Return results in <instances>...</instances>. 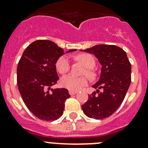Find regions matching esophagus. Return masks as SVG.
Wrapping results in <instances>:
<instances>
[{"instance_id":"34e87169","label":"esophagus","mask_w":148,"mask_h":148,"mask_svg":"<svg viewBox=\"0 0 148 148\" xmlns=\"http://www.w3.org/2000/svg\"><path fill=\"white\" fill-rule=\"evenodd\" d=\"M69 94L71 95V96H72V95H74V94H77V91H69Z\"/></svg>"}]
</instances>
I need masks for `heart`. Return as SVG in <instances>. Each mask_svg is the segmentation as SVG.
Here are the masks:
<instances>
[{"mask_svg": "<svg viewBox=\"0 0 148 148\" xmlns=\"http://www.w3.org/2000/svg\"><path fill=\"white\" fill-rule=\"evenodd\" d=\"M77 60L84 64L87 68L84 74H87L90 78L94 79L96 77L94 71L92 69L96 65V61L94 57L89 54L84 53L77 56ZM70 60L67 56H62L57 60L56 62V67L60 74H66L69 71ZM88 78L86 77H78L72 74H68L64 76L61 79L62 86L67 88L70 91H78L82 87L88 84Z\"/></svg>", "mask_w": 148, "mask_h": 148, "instance_id": "heart-1", "label": "heart"}]
</instances>
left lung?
<instances>
[{
    "label": "left lung",
    "instance_id": "1",
    "mask_svg": "<svg viewBox=\"0 0 148 148\" xmlns=\"http://www.w3.org/2000/svg\"><path fill=\"white\" fill-rule=\"evenodd\" d=\"M84 52L94 54L101 64L100 79L93 86L99 88L88 95L82 110L88 117L103 119L111 116L123 101L131 82V64L119 47L98 45ZM103 88L101 92L99 89Z\"/></svg>",
    "mask_w": 148,
    "mask_h": 148
}]
</instances>
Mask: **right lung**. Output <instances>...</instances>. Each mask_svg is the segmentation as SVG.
<instances>
[{"mask_svg": "<svg viewBox=\"0 0 148 148\" xmlns=\"http://www.w3.org/2000/svg\"><path fill=\"white\" fill-rule=\"evenodd\" d=\"M63 51L50 40H38L27 47L18 62L17 84L22 99L29 111L42 121L58 119L70 97L66 88L49 91L59 79L55 64Z\"/></svg>", "mask_w": 148, "mask_h": 148, "instance_id": "obj_1", "label": "right lung"}]
</instances>
